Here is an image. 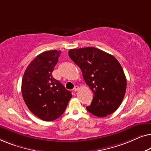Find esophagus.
Masks as SVG:
<instances>
[{
    "label": "esophagus",
    "mask_w": 151,
    "mask_h": 151,
    "mask_svg": "<svg viewBox=\"0 0 151 151\" xmlns=\"http://www.w3.org/2000/svg\"><path fill=\"white\" fill-rule=\"evenodd\" d=\"M78 88H79V87H78V86H74V88H73V91H77L78 90Z\"/></svg>",
    "instance_id": "1"
}]
</instances>
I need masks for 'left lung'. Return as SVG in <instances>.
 Returning a JSON list of instances; mask_svg holds the SVG:
<instances>
[{"label":"left lung","instance_id":"left-lung-1","mask_svg":"<svg viewBox=\"0 0 151 151\" xmlns=\"http://www.w3.org/2000/svg\"><path fill=\"white\" fill-rule=\"evenodd\" d=\"M69 55L94 94L87 111L99 117L112 114L120 106L127 89V78L117 60L93 47L70 49Z\"/></svg>","mask_w":151,"mask_h":151}]
</instances>
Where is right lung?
Wrapping results in <instances>:
<instances>
[{"mask_svg": "<svg viewBox=\"0 0 151 151\" xmlns=\"http://www.w3.org/2000/svg\"><path fill=\"white\" fill-rule=\"evenodd\" d=\"M61 51H45L28 65L22 80V95L31 112L44 121H53L65 112L71 92L54 79L52 72Z\"/></svg>", "mask_w": 151, "mask_h": 151, "instance_id": "1", "label": "right lung"}]
</instances>
